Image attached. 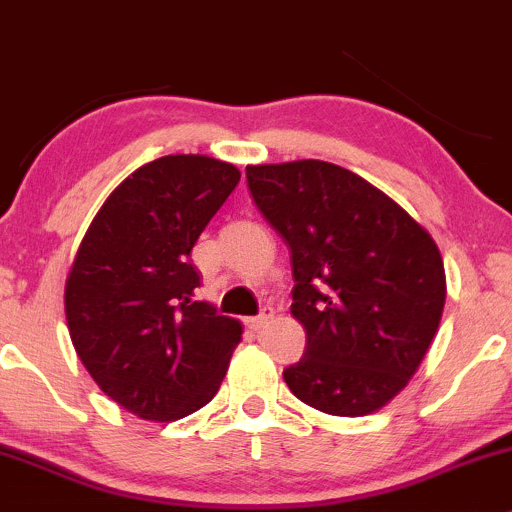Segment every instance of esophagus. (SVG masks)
<instances>
[{"mask_svg": "<svg viewBox=\"0 0 512 512\" xmlns=\"http://www.w3.org/2000/svg\"><path fill=\"white\" fill-rule=\"evenodd\" d=\"M272 317H274V310H272V308H264L260 315H255V317H248V320H245V325H248L252 332H257V330H262V327L267 325V322L272 320Z\"/></svg>", "mask_w": 512, "mask_h": 512, "instance_id": "34e87169", "label": "esophagus"}]
</instances>
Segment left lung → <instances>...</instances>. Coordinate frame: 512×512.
I'll list each match as a JSON object with an SVG mask.
<instances>
[{"label": "left lung", "instance_id": "1", "mask_svg": "<svg viewBox=\"0 0 512 512\" xmlns=\"http://www.w3.org/2000/svg\"><path fill=\"white\" fill-rule=\"evenodd\" d=\"M248 190L291 255L303 358L284 368L301 402L334 416L385 407L424 361L445 269L424 228L385 192L327 161L248 166Z\"/></svg>", "mask_w": 512, "mask_h": 512}]
</instances>
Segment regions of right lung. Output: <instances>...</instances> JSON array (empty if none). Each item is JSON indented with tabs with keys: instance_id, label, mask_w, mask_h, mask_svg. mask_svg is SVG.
I'll list each match as a JSON object with an SVG mask.
<instances>
[{
	"instance_id": "obj_1",
	"label": "right lung",
	"mask_w": 512,
	"mask_h": 512,
	"mask_svg": "<svg viewBox=\"0 0 512 512\" xmlns=\"http://www.w3.org/2000/svg\"><path fill=\"white\" fill-rule=\"evenodd\" d=\"M240 173L209 156H163L105 199L81 240L64 310L98 387L139 419L175 421L219 392L240 322L195 301L190 252Z\"/></svg>"
}]
</instances>
